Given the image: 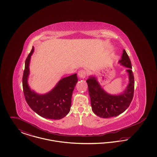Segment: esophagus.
I'll list each match as a JSON object with an SVG mask.
<instances>
[{
	"instance_id": "obj_1",
	"label": "esophagus",
	"mask_w": 157,
	"mask_h": 157,
	"mask_svg": "<svg viewBox=\"0 0 157 157\" xmlns=\"http://www.w3.org/2000/svg\"><path fill=\"white\" fill-rule=\"evenodd\" d=\"M86 73L85 71H84V70H81L78 73V75L79 79H83L86 76Z\"/></svg>"
}]
</instances>
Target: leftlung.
I'll return each mask as SVG.
<instances>
[{
	"mask_svg": "<svg viewBox=\"0 0 157 157\" xmlns=\"http://www.w3.org/2000/svg\"><path fill=\"white\" fill-rule=\"evenodd\" d=\"M121 65L127 67L129 82L124 92L112 95L106 92L94 75H90L86 81L90 99L92 109L101 118L115 117L124 112L131 104L134 91V78L131 60L125 49L118 61Z\"/></svg>",
	"mask_w": 157,
	"mask_h": 157,
	"instance_id": "8db88e82",
	"label": "left lung"
}]
</instances>
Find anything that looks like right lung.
Listing matches in <instances>:
<instances>
[{
  "instance_id": "right-lung-1",
  "label": "right lung",
  "mask_w": 157,
  "mask_h": 157,
  "mask_svg": "<svg viewBox=\"0 0 157 157\" xmlns=\"http://www.w3.org/2000/svg\"><path fill=\"white\" fill-rule=\"evenodd\" d=\"M34 52L32 47L25 61L22 85L25 99L30 108L40 117L51 120H60L70 111L72 92L78 78L76 74L63 78L49 92L40 94L31 90L28 84L30 58Z\"/></svg>"
}]
</instances>
